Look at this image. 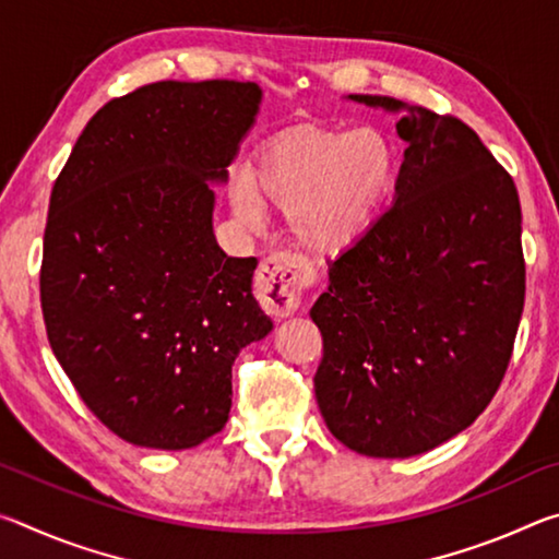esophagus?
<instances>
[{"label": "esophagus", "instance_id": "1", "mask_svg": "<svg viewBox=\"0 0 559 559\" xmlns=\"http://www.w3.org/2000/svg\"><path fill=\"white\" fill-rule=\"evenodd\" d=\"M308 288V273L288 253H273L259 266L253 290L261 308L276 318H288L298 310Z\"/></svg>", "mask_w": 559, "mask_h": 559}]
</instances>
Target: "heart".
Listing matches in <instances>:
<instances>
[{
	"mask_svg": "<svg viewBox=\"0 0 559 559\" xmlns=\"http://www.w3.org/2000/svg\"><path fill=\"white\" fill-rule=\"evenodd\" d=\"M396 173L400 155L382 130L302 128L263 145L231 202L249 222L261 219L263 204L288 210L300 246L337 253L380 222Z\"/></svg>",
	"mask_w": 559,
	"mask_h": 559,
	"instance_id": "b5f03b06",
	"label": "heart"
}]
</instances>
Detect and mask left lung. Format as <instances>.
Returning a JSON list of instances; mask_svg holds the SVG:
<instances>
[{"label":"left lung","mask_w":559,"mask_h":559,"mask_svg":"<svg viewBox=\"0 0 559 559\" xmlns=\"http://www.w3.org/2000/svg\"><path fill=\"white\" fill-rule=\"evenodd\" d=\"M404 110L394 202L328 263L310 308L323 335L316 400L330 433L362 456L409 459L468 429L498 392L525 302L513 177L466 122Z\"/></svg>","instance_id":"left-lung-1"}]
</instances>
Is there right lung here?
I'll use <instances>...</instances> for the list:
<instances>
[{
  "instance_id": "right-lung-1",
  "label": "right lung",
  "mask_w": 559,
  "mask_h": 559,
  "mask_svg": "<svg viewBox=\"0 0 559 559\" xmlns=\"http://www.w3.org/2000/svg\"><path fill=\"white\" fill-rule=\"evenodd\" d=\"M261 88L159 81L103 106L51 189L41 310L88 409L135 447L182 451L224 429L231 365L273 323L257 259L219 249L214 189Z\"/></svg>"
}]
</instances>
